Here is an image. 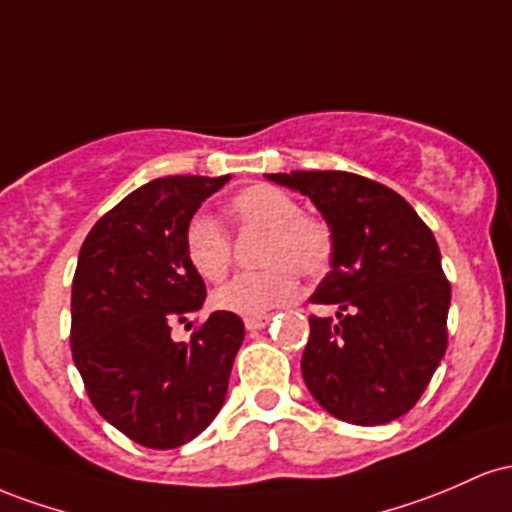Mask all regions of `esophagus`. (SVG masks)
I'll use <instances>...</instances> for the list:
<instances>
[{"mask_svg": "<svg viewBox=\"0 0 512 512\" xmlns=\"http://www.w3.org/2000/svg\"><path fill=\"white\" fill-rule=\"evenodd\" d=\"M244 324H246V331H261V329H266V326H268V317H261V319H246Z\"/></svg>", "mask_w": 512, "mask_h": 512, "instance_id": "esophagus-1", "label": "esophagus"}]
</instances>
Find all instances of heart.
Listing matches in <instances>:
<instances>
[{
  "instance_id": "heart-1",
  "label": "heart",
  "mask_w": 512,
  "mask_h": 512,
  "mask_svg": "<svg viewBox=\"0 0 512 512\" xmlns=\"http://www.w3.org/2000/svg\"><path fill=\"white\" fill-rule=\"evenodd\" d=\"M237 229L266 232L261 263L266 271L234 275L212 295L220 312L244 319L268 317L297 295L295 271L317 278L333 254L331 229L324 220L304 215L295 195L271 183H256L234 195L227 205ZM183 249L191 268L203 280L217 283L232 263V237L215 217L198 212L183 232Z\"/></svg>"
}]
</instances>
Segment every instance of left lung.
<instances>
[{"label":"left lung","mask_w":512,"mask_h":512,"mask_svg":"<svg viewBox=\"0 0 512 512\" xmlns=\"http://www.w3.org/2000/svg\"><path fill=\"white\" fill-rule=\"evenodd\" d=\"M309 195L333 237L331 271L312 295L336 319L309 317L302 377L331 416L382 426L426 392L447 348L450 283L416 210L382 183L348 171L266 174Z\"/></svg>","instance_id":"left-lung-1"}]
</instances>
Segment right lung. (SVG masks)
<instances>
[{
  "instance_id": "1",
  "label": "right lung",
  "mask_w": 512,
  "mask_h": 512,
  "mask_svg": "<svg viewBox=\"0 0 512 512\" xmlns=\"http://www.w3.org/2000/svg\"><path fill=\"white\" fill-rule=\"evenodd\" d=\"M227 176H166L132 191L91 227L72 280V358L96 411L152 450H174L225 404L244 321L212 312L191 341L171 324L205 302L183 232Z\"/></svg>"
}]
</instances>
